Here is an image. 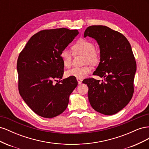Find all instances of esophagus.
Listing matches in <instances>:
<instances>
[{
  "label": "esophagus",
  "mask_w": 149,
  "mask_h": 149,
  "mask_svg": "<svg viewBox=\"0 0 149 149\" xmlns=\"http://www.w3.org/2000/svg\"><path fill=\"white\" fill-rule=\"evenodd\" d=\"M77 81H78V83L79 84H81L82 83V79H79V78H77Z\"/></svg>",
  "instance_id": "esophagus-1"
}]
</instances>
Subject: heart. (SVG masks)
<instances>
[{
    "instance_id": "heart-1",
    "label": "heart",
    "mask_w": 149,
    "mask_h": 149,
    "mask_svg": "<svg viewBox=\"0 0 149 149\" xmlns=\"http://www.w3.org/2000/svg\"><path fill=\"white\" fill-rule=\"evenodd\" d=\"M71 50L74 55H84V63L96 65L99 63L101 59L100 53L95 48L94 43L89 40L80 38L71 45ZM60 56L63 65L70 68L72 64L73 54L68 49H63ZM92 71L91 67L86 65L83 67H75L66 72L67 77H73L82 79L87 76Z\"/></svg>"
}]
</instances>
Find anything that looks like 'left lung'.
Here are the masks:
<instances>
[{
  "mask_svg": "<svg viewBox=\"0 0 149 149\" xmlns=\"http://www.w3.org/2000/svg\"><path fill=\"white\" fill-rule=\"evenodd\" d=\"M95 39L100 48L101 59L93 78L83 83L88 86V99L93 109L104 115L116 114L127 104L134 93L136 61L131 46L124 35L106 26L92 25L84 37Z\"/></svg>",
  "mask_w": 149,
  "mask_h": 149,
  "instance_id": "left-lung-1",
  "label": "left lung"
}]
</instances>
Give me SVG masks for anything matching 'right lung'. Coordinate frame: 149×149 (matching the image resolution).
I'll list each match as a JSON object with an SVG mask.
<instances>
[{
	"label": "right lung",
	"mask_w": 149,
	"mask_h": 149,
	"mask_svg": "<svg viewBox=\"0 0 149 149\" xmlns=\"http://www.w3.org/2000/svg\"><path fill=\"white\" fill-rule=\"evenodd\" d=\"M78 33L77 30L65 28L41 30L30 38L19 54V93L30 109L43 118H52L63 112L77 86L76 78L58 79L64 73L60 53Z\"/></svg>",
	"instance_id": "add662e5"
}]
</instances>
